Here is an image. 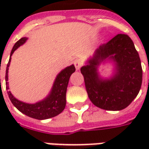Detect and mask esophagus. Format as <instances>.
Listing matches in <instances>:
<instances>
[{
    "instance_id": "34e87169",
    "label": "esophagus",
    "mask_w": 149,
    "mask_h": 149,
    "mask_svg": "<svg viewBox=\"0 0 149 149\" xmlns=\"http://www.w3.org/2000/svg\"><path fill=\"white\" fill-rule=\"evenodd\" d=\"M74 65L75 67H76V69H77V70H79V69L81 68V65H82V61H81V59H77V60H75Z\"/></svg>"
}]
</instances>
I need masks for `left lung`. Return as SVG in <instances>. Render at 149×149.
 <instances>
[{
	"label": "left lung",
	"instance_id": "1",
	"mask_svg": "<svg viewBox=\"0 0 149 149\" xmlns=\"http://www.w3.org/2000/svg\"><path fill=\"white\" fill-rule=\"evenodd\" d=\"M106 60L114 63V75L104 79L98 68ZM81 72L92 103L104 110L120 111L128 107L138 95L142 84L141 59L126 34H118L100 45Z\"/></svg>",
	"mask_w": 149,
	"mask_h": 149
}]
</instances>
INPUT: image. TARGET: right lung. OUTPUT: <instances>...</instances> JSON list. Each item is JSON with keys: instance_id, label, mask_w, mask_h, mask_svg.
<instances>
[{"instance_id": "right-lung-1", "label": "right lung", "mask_w": 149, "mask_h": 149, "mask_svg": "<svg viewBox=\"0 0 149 149\" xmlns=\"http://www.w3.org/2000/svg\"><path fill=\"white\" fill-rule=\"evenodd\" d=\"M27 40V37H22L15 44L12 49L9 61L6 68V73H5V81H6L5 84H6L7 90L8 89V67L11 62V56L13 53L15 52V50H17L20 46L26 42ZM75 71H76L75 66L72 65L60 72L56 77L52 89L49 95L44 100L38 101L37 103L28 104L22 102L21 100H17V98H15L10 91H8V97L13 104L20 112L29 117L37 120H46V119L54 117L56 116L59 115L65 109V104H66V91H67L68 81L71 75Z\"/></svg>"}]
</instances>
